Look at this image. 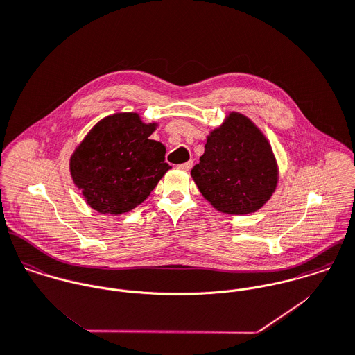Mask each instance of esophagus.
I'll return each instance as SVG.
<instances>
[{
	"instance_id": "esophagus-1",
	"label": "esophagus",
	"mask_w": 355,
	"mask_h": 355,
	"mask_svg": "<svg viewBox=\"0 0 355 355\" xmlns=\"http://www.w3.org/2000/svg\"><path fill=\"white\" fill-rule=\"evenodd\" d=\"M191 166H193V161H187V162H183L179 165V168L184 169V171H189Z\"/></svg>"
}]
</instances>
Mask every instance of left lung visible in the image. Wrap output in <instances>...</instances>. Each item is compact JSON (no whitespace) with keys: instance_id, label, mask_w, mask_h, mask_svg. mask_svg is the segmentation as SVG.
<instances>
[{"instance_id":"left-lung-1","label":"left lung","mask_w":355,"mask_h":355,"mask_svg":"<svg viewBox=\"0 0 355 355\" xmlns=\"http://www.w3.org/2000/svg\"><path fill=\"white\" fill-rule=\"evenodd\" d=\"M191 176L218 211L246 215L270 200L278 171L263 133L250 119L232 113L208 136L205 153L191 169Z\"/></svg>"}]
</instances>
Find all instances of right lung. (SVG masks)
Instances as JSON below:
<instances>
[{
    "label": "right lung",
    "instance_id": "right-lung-1",
    "mask_svg": "<svg viewBox=\"0 0 355 355\" xmlns=\"http://www.w3.org/2000/svg\"><path fill=\"white\" fill-rule=\"evenodd\" d=\"M155 123H143L135 113L102 119L70 159L74 183L91 208L121 215L141 204L171 166L165 147L148 139Z\"/></svg>",
    "mask_w": 355,
    "mask_h": 355
}]
</instances>
